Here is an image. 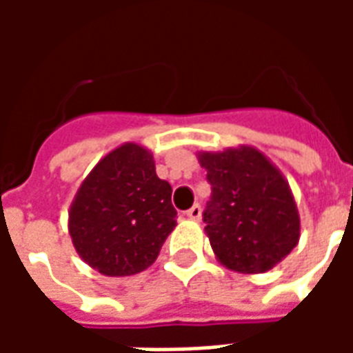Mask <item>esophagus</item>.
Wrapping results in <instances>:
<instances>
[{"label": "esophagus", "mask_w": 353, "mask_h": 353, "mask_svg": "<svg viewBox=\"0 0 353 353\" xmlns=\"http://www.w3.org/2000/svg\"><path fill=\"white\" fill-rule=\"evenodd\" d=\"M200 215H202V208H200L199 204H194V206L187 210V217H189V219H192V221H199Z\"/></svg>", "instance_id": "34e87169"}]
</instances>
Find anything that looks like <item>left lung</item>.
Segmentation results:
<instances>
[{
  "mask_svg": "<svg viewBox=\"0 0 353 353\" xmlns=\"http://www.w3.org/2000/svg\"><path fill=\"white\" fill-rule=\"evenodd\" d=\"M212 185L204 212L215 257L234 272L263 274L293 252L301 217L280 170L252 145L199 153Z\"/></svg>",
  "mask_w": 353,
  "mask_h": 353,
  "instance_id": "1",
  "label": "left lung"
}]
</instances>
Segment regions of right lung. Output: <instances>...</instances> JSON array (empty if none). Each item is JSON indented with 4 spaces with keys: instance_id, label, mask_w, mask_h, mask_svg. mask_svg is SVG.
<instances>
[{
    "instance_id": "right-lung-1",
    "label": "right lung",
    "mask_w": 353,
    "mask_h": 353,
    "mask_svg": "<svg viewBox=\"0 0 353 353\" xmlns=\"http://www.w3.org/2000/svg\"><path fill=\"white\" fill-rule=\"evenodd\" d=\"M172 187L157 176L153 153L123 143L85 177L68 230L79 257L103 276H132L159 257L176 227Z\"/></svg>"
}]
</instances>
